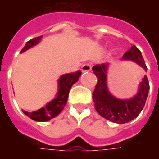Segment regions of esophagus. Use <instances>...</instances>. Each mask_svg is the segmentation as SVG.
<instances>
[{
  "instance_id": "obj_1",
  "label": "esophagus",
  "mask_w": 159,
  "mask_h": 159,
  "mask_svg": "<svg viewBox=\"0 0 159 159\" xmlns=\"http://www.w3.org/2000/svg\"><path fill=\"white\" fill-rule=\"evenodd\" d=\"M92 69V67H91V65L89 64H83L82 66H81V70H82L83 72H86V71H90Z\"/></svg>"
}]
</instances>
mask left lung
<instances>
[{
  "label": "left lung",
  "mask_w": 159,
  "mask_h": 159,
  "mask_svg": "<svg viewBox=\"0 0 159 159\" xmlns=\"http://www.w3.org/2000/svg\"><path fill=\"white\" fill-rule=\"evenodd\" d=\"M122 60L132 61L141 66L145 71L147 67L141 51L136 47L132 46L122 57ZM111 64H95L92 70L98 81L93 92V101L96 111L102 118L118 124L128 123L143 111L150 90L148 78L145 75L139 83L137 93L131 98L120 99L113 95L108 88V71Z\"/></svg>",
  "instance_id": "1"
}]
</instances>
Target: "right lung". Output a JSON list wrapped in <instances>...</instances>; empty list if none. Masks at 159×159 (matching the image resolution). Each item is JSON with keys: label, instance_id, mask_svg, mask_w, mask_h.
<instances>
[{"label": "right lung", "instance_id": "obj_1", "mask_svg": "<svg viewBox=\"0 0 159 159\" xmlns=\"http://www.w3.org/2000/svg\"><path fill=\"white\" fill-rule=\"evenodd\" d=\"M41 38L42 36H40L27 41L20 53L25 52L26 50L39 44L41 40ZM80 75H81L80 70L61 75L57 80V92L56 94L55 98L50 102H47L45 106L40 108L38 111L28 112L26 111L23 110L24 114H25L27 117L34 121H38V122H46L57 117L64 110V106L67 103L70 88L74 83H76L79 80Z\"/></svg>", "mask_w": 159, "mask_h": 159}]
</instances>
